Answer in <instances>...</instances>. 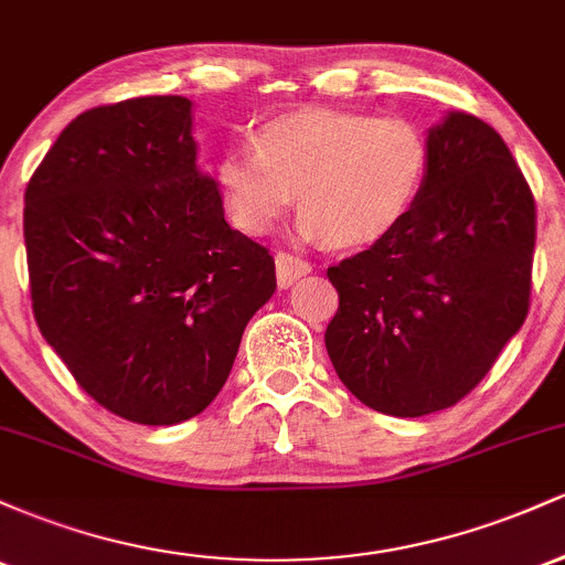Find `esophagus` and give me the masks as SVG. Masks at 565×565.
<instances>
[{"mask_svg": "<svg viewBox=\"0 0 565 565\" xmlns=\"http://www.w3.org/2000/svg\"><path fill=\"white\" fill-rule=\"evenodd\" d=\"M308 274H310V263L302 260V257L289 255V252H278L276 255V281L281 289L291 287L297 278H302Z\"/></svg>", "mask_w": 565, "mask_h": 565, "instance_id": "1", "label": "esophagus"}]
</instances>
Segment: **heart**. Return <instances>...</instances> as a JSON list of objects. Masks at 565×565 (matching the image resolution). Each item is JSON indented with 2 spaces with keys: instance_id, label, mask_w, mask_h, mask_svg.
<instances>
[{
  "instance_id": "1",
  "label": "heart",
  "mask_w": 565,
  "mask_h": 565,
  "mask_svg": "<svg viewBox=\"0 0 565 565\" xmlns=\"http://www.w3.org/2000/svg\"><path fill=\"white\" fill-rule=\"evenodd\" d=\"M430 164V142L401 116L300 111L252 135L215 164L225 212L246 233L274 231L300 204L297 233L332 246H366L404 223Z\"/></svg>"
}]
</instances>
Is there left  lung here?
I'll return each instance as SVG.
<instances>
[{
  "label": "left lung",
  "mask_w": 565,
  "mask_h": 565,
  "mask_svg": "<svg viewBox=\"0 0 565 565\" xmlns=\"http://www.w3.org/2000/svg\"><path fill=\"white\" fill-rule=\"evenodd\" d=\"M427 142L404 223L327 270L340 295L323 334L337 377L393 417L462 401L529 316L536 210L510 148L462 111Z\"/></svg>",
  "instance_id": "8db88e82"
}]
</instances>
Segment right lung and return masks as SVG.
I'll return each mask as SVG.
<instances>
[{
	"mask_svg": "<svg viewBox=\"0 0 565 565\" xmlns=\"http://www.w3.org/2000/svg\"><path fill=\"white\" fill-rule=\"evenodd\" d=\"M193 103L151 95L76 116L25 188L39 332L116 417L178 425L215 401L276 291L268 249L225 223Z\"/></svg>",
	"mask_w": 565,
	"mask_h": 565,
	"instance_id": "add662e5",
	"label": "right lung"
}]
</instances>
